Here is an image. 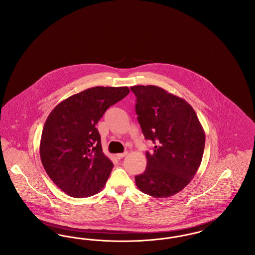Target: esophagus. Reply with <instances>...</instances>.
I'll return each mask as SVG.
<instances>
[{"label": "esophagus", "instance_id": "esophagus-1", "mask_svg": "<svg viewBox=\"0 0 255 255\" xmlns=\"http://www.w3.org/2000/svg\"><path fill=\"white\" fill-rule=\"evenodd\" d=\"M127 154H128V152L125 151V152H123V153H118V154L116 155V157L119 158V159H121V158H124Z\"/></svg>", "mask_w": 255, "mask_h": 255}]
</instances>
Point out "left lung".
Returning a JSON list of instances; mask_svg holds the SVG:
<instances>
[{
	"label": "left lung",
	"mask_w": 255,
	"mask_h": 255,
	"mask_svg": "<svg viewBox=\"0 0 255 255\" xmlns=\"http://www.w3.org/2000/svg\"><path fill=\"white\" fill-rule=\"evenodd\" d=\"M131 91L142 133L155 145L153 152H146L147 166L134 177L135 184L155 198L177 194L201 164L205 131L193 108L181 97L157 86H133Z\"/></svg>",
	"instance_id": "1"
}]
</instances>
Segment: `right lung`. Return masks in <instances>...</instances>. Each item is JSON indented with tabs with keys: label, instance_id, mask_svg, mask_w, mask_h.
I'll list each match as a JSON object with an SVG mask.
<instances>
[{
	"label": "right lung",
	"instance_id": "obj_1",
	"mask_svg": "<svg viewBox=\"0 0 255 255\" xmlns=\"http://www.w3.org/2000/svg\"><path fill=\"white\" fill-rule=\"evenodd\" d=\"M128 87H94L60 102L45 122L40 158L49 178L73 198L99 192L113 162L102 152L96 125L110 106L129 94Z\"/></svg>",
	"mask_w": 255,
	"mask_h": 255
}]
</instances>
